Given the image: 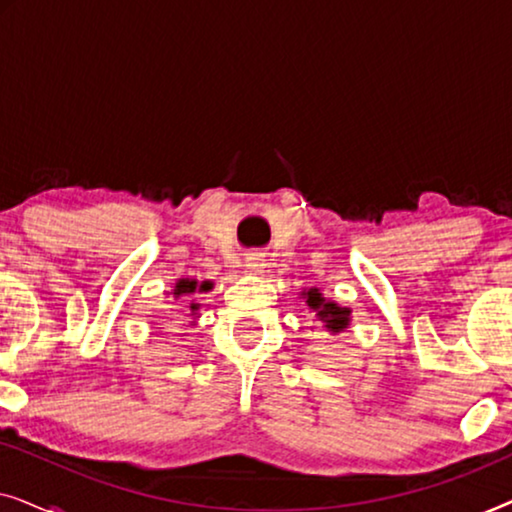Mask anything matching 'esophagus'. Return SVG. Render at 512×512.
<instances>
[{
  "label": "esophagus",
  "mask_w": 512,
  "mask_h": 512,
  "mask_svg": "<svg viewBox=\"0 0 512 512\" xmlns=\"http://www.w3.org/2000/svg\"><path fill=\"white\" fill-rule=\"evenodd\" d=\"M263 268H265V256L258 254V251L244 258V270L251 272V275H258V272H263Z\"/></svg>",
  "instance_id": "obj_1"
}]
</instances>
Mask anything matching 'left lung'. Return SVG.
I'll list each match as a JSON object with an SVG mask.
<instances>
[{
	"label": "left lung",
	"mask_w": 512,
	"mask_h": 512,
	"mask_svg": "<svg viewBox=\"0 0 512 512\" xmlns=\"http://www.w3.org/2000/svg\"><path fill=\"white\" fill-rule=\"evenodd\" d=\"M300 298L305 300V305L310 307V312L314 314V319H317V324H321V328H324L326 333L340 335L342 331H347L349 324H352V310L338 305L335 300L324 298V293H321L317 286L305 289L300 293Z\"/></svg>",
	"instance_id": "8db88e82"
}]
</instances>
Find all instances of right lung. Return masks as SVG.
<instances>
[{
	"label": "right lung",
	"instance_id": "add662e5",
	"mask_svg": "<svg viewBox=\"0 0 512 512\" xmlns=\"http://www.w3.org/2000/svg\"><path fill=\"white\" fill-rule=\"evenodd\" d=\"M212 289H214V282H209V279H205V282H198V279H193V277H181L179 282L174 284V289L170 293H172L174 300L184 298V303L188 305V312H191L188 317H193V324H195V321H198V317H200V307L202 305L193 296H195V293H207Z\"/></svg>",
	"mask_w": 512,
	"mask_h": 512
}]
</instances>
